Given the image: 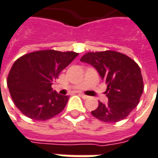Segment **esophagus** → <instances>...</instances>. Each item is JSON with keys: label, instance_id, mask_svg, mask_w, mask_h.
<instances>
[{"label": "esophagus", "instance_id": "esophagus-1", "mask_svg": "<svg viewBox=\"0 0 158 158\" xmlns=\"http://www.w3.org/2000/svg\"><path fill=\"white\" fill-rule=\"evenodd\" d=\"M80 96H81L83 99H88L89 98L88 95H85V94H80Z\"/></svg>", "mask_w": 158, "mask_h": 158}]
</instances>
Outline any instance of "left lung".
<instances>
[{"label": "left lung", "instance_id": "left-lung-1", "mask_svg": "<svg viewBox=\"0 0 158 158\" xmlns=\"http://www.w3.org/2000/svg\"><path fill=\"white\" fill-rule=\"evenodd\" d=\"M81 62L94 66L107 85V104L99 102L92 114L107 123L125 119L138 105L144 90L138 64L127 55L114 51L87 52Z\"/></svg>", "mask_w": 158, "mask_h": 158}]
</instances>
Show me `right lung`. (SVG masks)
Instances as JSON below:
<instances>
[{
  "label": "right lung",
  "instance_id": "1",
  "mask_svg": "<svg viewBox=\"0 0 158 158\" xmlns=\"http://www.w3.org/2000/svg\"><path fill=\"white\" fill-rule=\"evenodd\" d=\"M78 55L74 52L37 51L17 59L10 68L7 85L15 106L24 115L44 121L61 113L68 95L52 91V82Z\"/></svg>",
  "mask_w": 158,
  "mask_h": 158
}]
</instances>
